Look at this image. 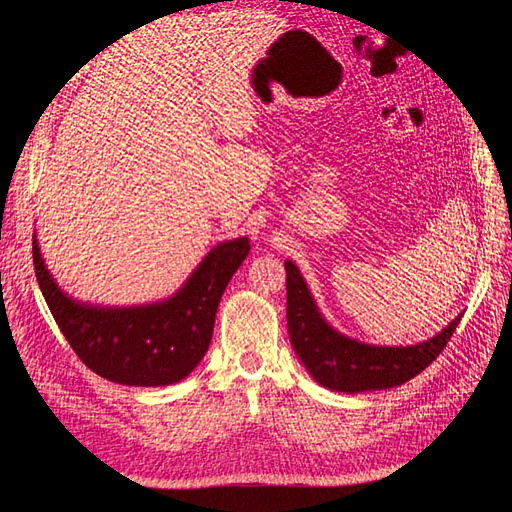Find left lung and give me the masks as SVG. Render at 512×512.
I'll return each instance as SVG.
<instances>
[{"label":"left lung","instance_id":"obj_1","mask_svg":"<svg viewBox=\"0 0 512 512\" xmlns=\"http://www.w3.org/2000/svg\"><path fill=\"white\" fill-rule=\"evenodd\" d=\"M286 267V320L290 344L320 386L337 393L384 391L404 384L429 367L444 350L463 316L459 312L438 333L416 344H369L346 335L324 318L303 273Z\"/></svg>","mask_w":512,"mask_h":512}]
</instances>
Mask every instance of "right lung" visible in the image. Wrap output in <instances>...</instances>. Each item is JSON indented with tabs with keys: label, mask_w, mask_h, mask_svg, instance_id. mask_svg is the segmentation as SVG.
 I'll use <instances>...</instances> for the list:
<instances>
[{
	"label": "right lung",
	"mask_w": 512,
	"mask_h": 512,
	"mask_svg": "<svg viewBox=\"0 0 512 512\" xmlns=\"http://www.w3.org/2000/svg\"><path fill=\"white\" fill-rule=\"evenodd\" d=\"M32 252L42 297L85 367L108 382L149 389L185 380L203 361L220 299L250 252V241L215 243L175 292L136 305L74 299L46 269L36 232Z\"/></svg>",
	"instance_id": "add662e5"
}]
</instances>
